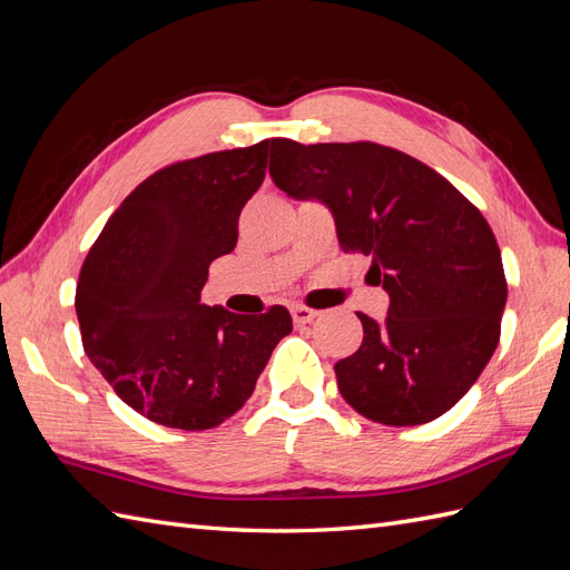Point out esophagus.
Wrapping results in <instances>:
<instances>
[{"label": "esophagus", "mask_w": 570, "mask_h": 570, "mask_svg": "<svg viewBox=\"0 0 570 570\" xmlns=\"http://www.w3.org/2000/svg\"><path fill=\"white\" fill-rule=\"evenodd\" d=\"M317 315H320L317 311L305 308V305H294V308H291V317H294L296 325H308Z\"/></svg>", "instance_id": "esophagus-1"}]
</instances>
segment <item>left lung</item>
Instances as JSON below:
<instances>
[{
  "label": "left lung",
  "instance_id": "obj_1",
  "mask_svg": "<svg viewBox=\"0 0 570 570\" xmlns=\"http://www.w3.org/2000/svg\"><path fill=\"white\" fill-rule=\"evenodd\" d=\"M269 175L298 202H323L344 253L371 257L387 317L356 313L358 352L337 361L342 397L385 426L429 424L452 410L499 346L508 298L487 218L443 175L373 141L276 139Z\"/></svg>",
  "mask_w": 570,
  "mask_h": 570
}]
</instances>
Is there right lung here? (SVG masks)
<instances>
[{
	"instance_id": "right-lung-1",
	"label": "right lung",
	"mask_w": 570,
	"mask_h": 570,
	"mask_svg": "<svg viewBox=\"0 0 570 570\" xmlns=\"http://www.w3.org/2000/svg\"><path fill=\"white\" fill-rule=\"evenodd\" d=\"M276 139L173 164L108 218L77 284L83 352L118 397L154 424L214 429L253 395L291 315L204 305L209 265L233 253L238 216Z\"/></svg>"
}]
</instances>
